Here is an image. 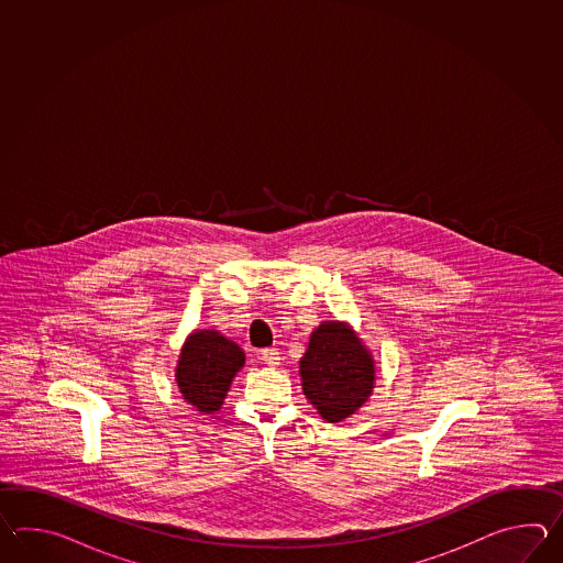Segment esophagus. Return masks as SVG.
Returning a JSON list of instances; mask_svg holds the SVG:
<instances>
[{"label":"esophagus","mask_w":563,"mask_h":563,"mask_svg":"<svg viewBox=\"0 0 563 563\" xmlns=\"http://www.w3.org/2000/svg\"><path fill=\"white\" fill-rule=\"evenodd\" d=\"M262 360H264V364H267V366H277L282 356H279L276 347H265V350H262Z\"/></svg>","instance_id":"obj_1"}]
</instances>
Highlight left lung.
<instances>
[{"label":"left lung","instance_id":"1","mask_svg":"<svg viewBox=\"0 0 563 563\" xmlns=\"http://www.w3.org/2000/svg\"><path fill=\"white\" fill-rule=\"evenodd\" d=\"M299 376L318 415L340 422L371 398L376 368L371 350L346 322H322L299 360Z\"/></svg>","mask_w":563,"mask_h":563}]
</instances>
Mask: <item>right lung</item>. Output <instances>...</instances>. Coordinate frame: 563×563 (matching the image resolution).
Masks as SVG:
<instances>
[{
    "label": "right lung",
    "instance_id": "1",
    "mask_svg": "<svg viewBox=\"0 0 563 563\" xmlns=\"http://www.w3.org/2000/svg\"><path fill=\"white\" fill-rule=\"evenodd\" d=\"M243 364L245 354L233 340L217 330H197L180 347L175 371L179 393L199 412H216Z\"/></svg>",
    "mask_w": 563,
    "mask_h": 563
}]
</instances>
